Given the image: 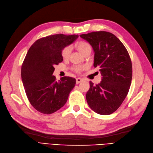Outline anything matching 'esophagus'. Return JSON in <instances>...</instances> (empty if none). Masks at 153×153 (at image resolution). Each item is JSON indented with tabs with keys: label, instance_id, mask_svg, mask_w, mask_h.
Masks as SVG:
<instances>
[{
	"label": "esophagus",
	"instance_id": "esophagus-1",
	"mask_svg": "<svg viewBox=\"0 0 153 153\" xmlns=\"http://www.w3.org/2000/svg\"><path fill=\"white\" fill-rule=\"evenodd\" d=\"M83 81V79L82 78H79V77H77V78H76V83H81Z\"/></svg>",
	"mask_w": 153,
	"mask_h": 153
}]
</instances>
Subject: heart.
Masks as SVG:
<instances>
[{
	"mask_svg": "<svg viewBox=\"0 0 153 153\" xmlns=\"http://www.w3.org/2000/svg\"><path fill=\"white\" fill-rule=\"evenodd\" d=\"M76 47L81 53L85 55L87 53H89V52L91 51V45L87 43L85 41H79L78 43L76 44ZM71 52V47L70 45H68L64 47L61 51V55L64 59H67V58H69ZM85 67L82 66H75L73 67V70L76 71V73H79L82 71L83 70H84Z\"/></svg>",
	"mask_w": 153,
	"mask_h": 153,
	"instance_id": "1",
	"label": "heart"
}]
</instances>
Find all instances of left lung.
I'll use <instances>...</instances> for the list:
<instances>
[{
	"instance_id": "1",
	"label": "left lung",
	"mask_w": 153,
	"mask_h": 153,
	"mask_svg": "<svg viewBox=\"0 0 153 153\" xmlns=\"http://www.w3.org/2000/svg\"><path fill=\"white\" fill-rule=\"evenodd\" d=\"M80 37L89 42L94 52V67L100 68L102 80L90 88L86 99L93 111L101 115L114 112L129 92L132 79V64L124 45L114 35L93 31Z\"/></svg>"
}]
</instances>
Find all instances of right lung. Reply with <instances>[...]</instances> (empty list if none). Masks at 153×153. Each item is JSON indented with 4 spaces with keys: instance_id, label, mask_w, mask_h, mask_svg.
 Instances as JSON below:
<instances>
[{
    "instance_id": "1",
    "label": "right lung",
    "mask_w": 153,
    "mask_h": 153,
    "mask_svg": "<svg viewBox=\"0 0 153 153\" xmlns=\"http://www.w3.org/2000/svg\"><path fill=\"white\" fill-rule=\"evenodd\" d=\"M77 35L56 34L39 39L23 62L21 76L27 99L41 113L51 114L66 104L76 79L64 76L56 81L54 66L63 61L61 51L72 43Z\"/></svg>"
}]
</instances>
